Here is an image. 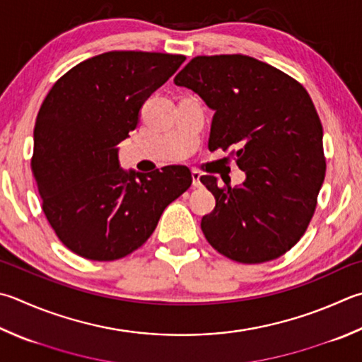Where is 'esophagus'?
I'll return each instance as SVG.
<instances>
[{"label": "esophagus", "mask_w": 362, "mask_h": 362, "mask_svg": "<svg viewBox=\"0 0 362 362\" xmlns=\"http://www.w3.org/2000/svg\"><path fill=\"white\" fill-rule=\"evenodd\" d=\"M192 177H193V187L194 188H199L202 183H201V173L199 170H192Z\"/></svg>", "instance_id": "obj_1"}]
</instances>
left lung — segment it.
Returning a JSON list of instances; mask_svg holds the SVG:
<instances>
[{"label":"left lung","mask_w":362,"mask_h":362,"mask_svg":"<svg viewBox=\"0 0 362 362\" xmlns=\"http://www.w3.org/2000/svg\"><path fill=\"white\" fill-rule=\"evenodd\" d=\"M174 83L214 110L209 150H229L245 173L240 187L201 182L215 209L201 220L209 244L229 259L256 264L298 244L310 223L326 161L323 127L299 82L247 55L196 57Z\"/></svg>","instance_id":"8db88e82"}]
</instances>
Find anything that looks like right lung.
Segmentation results:
<instances>
[{"label": "right lung", "mask_w": 362, "mask_h": 362, "mask_svg": "<svg viewBox=\"0 0 362 362\" xmlns=\"http://www.w3.org/2000/svg\"><path fill=\"white\" fill-rule=\"evenodd\" d=\"M185 62L155 52H106L69 69L45 96L31 169L42 210L71 252L114 261L139 248L193 182L187 166L124 170L118 144L147 98Z\"/></svg>", "instance_id": "add662e5"}]
</instances>
